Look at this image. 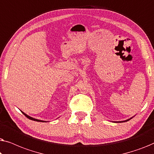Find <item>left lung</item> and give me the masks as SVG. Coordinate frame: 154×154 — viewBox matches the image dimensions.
<instances>
[{
    "label": "left lung",
    "mask_w": 154,
    "mask_h": 154,
    "mask_svg": "<svg viewBox=\"0 0 154 154\" xmlns=\"http://www.w3.org/2000/svg\"><path fill=\"white\" fill-rule=\"evenodd\" d=\"M130 119H128V120H126V121H122V122H126V121H129Z\"/></svg>",
    "instance_id": "8db88e82"
}]
</instances>
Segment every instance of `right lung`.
Instances as JSON below:
<instances>
[{"label":"right lung","mask_w":154,"mask_h":154,"mask_svg":"<svg viewBox=\"0 0 154 154\" xmlns=\"http://www.w3.org/2000/svg\"><path fill=\"white\" fill-rule=\"evenodd\" d=\"M22 113H23V114H24L26 118H28V119H30V120H32V121H38V122H45V121H41V120H38V119H33V118H31L30 116H29L28 115H26V113H24V112H22Z\"/></svg>","instance_id":"right-lung-1"}]
</instances>
